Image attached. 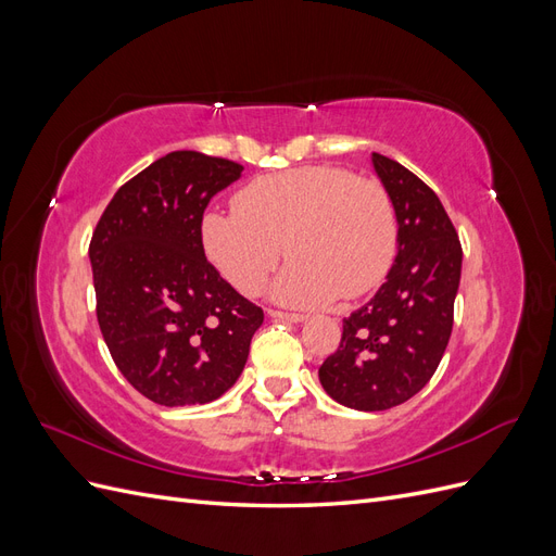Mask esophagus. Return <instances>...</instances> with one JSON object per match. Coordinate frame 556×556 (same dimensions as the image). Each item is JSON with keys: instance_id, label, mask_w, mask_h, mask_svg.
Segmentation results:
<instances>
[{"instance_id": "obj_1", "label": "esophagus", "mask_w": 556, "mask_h": 556, "mask_svg": "<svg viewBox=\"0 0 556 556\" xmlns=\"http://www.w3.org/2000/svg\"><path fill=\"white\" fill-rule=\"evenodd\" d=\"M268 317L271 319H282V323H306L308 315L304 313H282V311H268Z\"/></svg>"}]
</instances>
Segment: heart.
<instances>
[{
  "label": "heart",
  "mask_w": 556,
  "mask_h": 556,
  "mask_svg": "<svg viewBox=\"0 0 556 556\" xmlns=\"http://www.w3.org/2000/svg\"><path fill=\"white\" fill-rule=\"evenodd\" d=\"M201 243L233 288L257 294L288 252L271 296L294 308L376 290L396 257L394 206L374 180L329 164L250 180L233 211L201 217Z\"/></svg>",
  "instance_id": "obj_1"
}]
</instances>
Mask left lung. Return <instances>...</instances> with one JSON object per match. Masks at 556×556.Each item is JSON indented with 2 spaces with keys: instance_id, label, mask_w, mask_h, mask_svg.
I'll return each instance as SVG.
<instances>
[{
  "instance_id": "1",
  "label": "left lung",
  "mask_w": 556,
  "mask_h": 556,
  "mask_svg": "<svg viewBox=\"0 0 556 556\" xmlns=\"http://www.w3.org/2000/svg\"><path fill=\"white\" fill-rule=\"evenodd\" d=\"M390 197L399 243L376 296L343 319L319 382L341 406L374 413L406 403L431 380L452 333L462 245L441 199L399 162L371 153Z\"/></svg>"
}]
</instances>
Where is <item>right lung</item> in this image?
Here are the masks:
<instances>
[{
  "label": "right lung",
  "mask_w": 556,
  "mask_h": 556,
  "mask_svg": "<svg viewBox=\"0 0 556 556\" xmlns=\"http://www.w3.org/2000/svg\"><path fill=\"white\" fill-rule=\"evenodd\" d=\"M241 172L237 162L176 150L125 182L92 233L99 329L127 382L166 408L220 399L264 323L201 243L208 201Z\"/></svg>",
  "instance_id": "add662e5"
}]
</instances>
